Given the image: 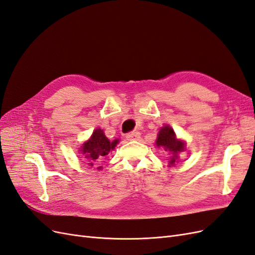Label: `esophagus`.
Segmentation results:
<instances>
[{
    "instance_id": "obj_1",
    "label": "esophagus",
    "mask_w": 255,
    "mask_h": 255,
    "mask_svg": "<svg viewBox=\"0 0 255 255\" xmlns=\"http://www.w3.org/2000/svg\"><path fill=\"white\" fill-rule=\"evenodd\" d=\"M128 140H137L138 138L140 137V133L137 132V130H133V132H129L126 135Z\"/></svg>"
}]
</instances>
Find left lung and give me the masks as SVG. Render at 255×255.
I'll use <instances>...</instances> for the list:
<instances>
[{"label":"left lung","mask_w":255,"mask_h":255,"mask_svg":"<svg viewBox=\"0 0 255 255\" xmlns=\"http://www.w3.org/2000/svg\"><path fill=\"white\" fill-rule=\"evenodd\" d=\"M156 145L164 148L165 151H169L171 153V159L169 163L173 165L177 158V154L184 150V142L181 140H177L173 129L170 127H164L159 129L157 135Z\"/></svg>","instance_id":"8db88e82"}]
</instances>
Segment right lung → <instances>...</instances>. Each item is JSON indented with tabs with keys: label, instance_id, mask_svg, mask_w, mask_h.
Masks as SVG:
<instances>
[{
	"label": "right lung",
	"instance_id": "right-lung-1",
	"mask_svg": "<svg viewBox=\"0 0 255 255\" xmlns=\"http://www.w3.org/2000/svg\"><path fill=\"white\" fill-rule=\"evenodd\" d=\"M118 143V140L110 141L103 132V129L97 128L90 139L85 142L82 153L85 155V158H87L89 161V166H95L98 163H100L102 159L105 158V156L111 152V150H114L116 144Z\"/></svg>",
	"mask_w": 255,
	"mask_h": 255
}]
</instances>
